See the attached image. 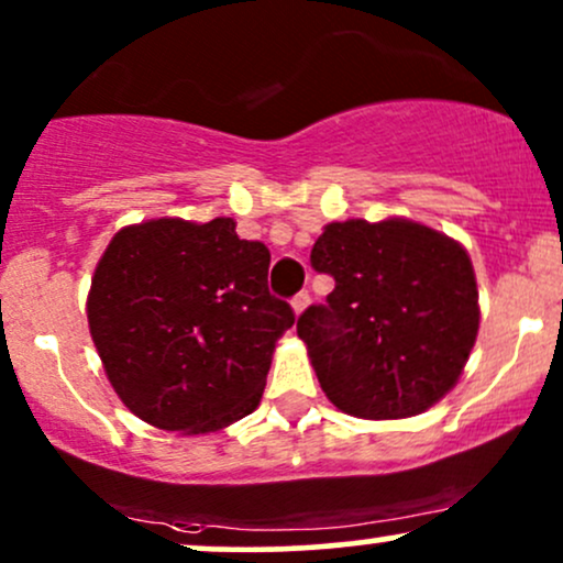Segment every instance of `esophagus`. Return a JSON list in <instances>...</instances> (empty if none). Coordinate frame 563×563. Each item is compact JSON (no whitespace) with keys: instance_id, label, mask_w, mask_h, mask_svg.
<instances>
[{"instance_id":"obj_1","label":"esophagus","mask_w":563,"mask_h":563,"mask_svg":"<svg viewBox=\"0 0 563 563\" xmlns=\"http://www.w3.org/2000/svg\"><path fill=\"white\" fill-rule=\"evenodd\" d=\"M307 305H310V294H307V291H299V294H296L294 299H291V307H294L296 314L305 312Z\"/></svg>"}]
</instances>
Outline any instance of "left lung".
I'll use <instances>...</instances> for the list:
<instances>
[{
  "label": "left lung",
  "mask_w": 563,
  "mask_h": 563,
  "mask_svg": "<svg viewBox=\"0 0 563 563\" xmlns=\"http://www.w3.org/2000/svg\"><path fill=\"white\" fill-rule=\"evenodd\" d=\"M310 262L336 286L301 312L296 333L339 411L404 419L452 390L481 318L471 256L456 240L409 219L333 221Z\"/></svg>",
  "instance_id": "obj_1"
}]
</instances>
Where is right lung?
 <instances>
[{"instance_id":"right-lung-1","label":"right lung","mask_w":563,"mask_h":563,"mask_svg":"<svg viewBox=\"0 0 563 563\" xmlns=\"http://www.w3.org/2000/svg\"><path fill=\"white\" fill-rule=\"evenodd\" d=\"M269 251L232 219H152L111 238L88 294L90 336L122 404L159 430L213 432L262 400L291 305Z\"/></svg>"}]
</instances>
